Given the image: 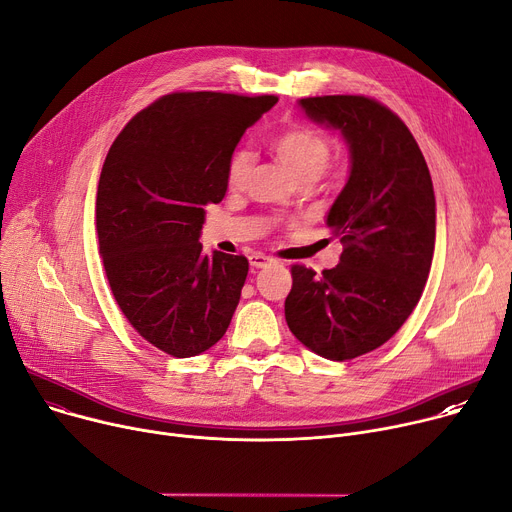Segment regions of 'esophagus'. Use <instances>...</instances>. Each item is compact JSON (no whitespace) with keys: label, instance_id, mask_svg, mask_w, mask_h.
Instances as JSON below:
<instances>
[{"label":"esophagus","instance_id":"esophagus-1","mask_svg":"<svg viewBox=\"0 0 512 512\" xmlns=\"http://www.w3.org/2000/svg\"><path fill=\"white\" fill-rule=\"evenodd\" d=\"M271 263H275V259H271V257L263 255V253H253V255L249 257V265H251L253 269H261V267L271 265Z\"/></svg>","mask_w":512,"mask_h":512}]
</instances>
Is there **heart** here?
Masks as SVG:
<instances>
[{"label":"heart","instance_id":"1","mask_svg":"<svg viewBox=\"0 0 512 512\" xmlns=\"http://www.w3.org/2000/svg\"><path fill=\"white\" fill-rule=\"evenodd\" d=\"M269 149L298 185H312L331 161L329 138L308 126H290L280 134H275L271 138ZM253 161L255 157L247 149L232 153L226 167V181L230 190L243 188L253 169Z\"/></svg>","mask_w":512,"mask_h":512}]
</instances>
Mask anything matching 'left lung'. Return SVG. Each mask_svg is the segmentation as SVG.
Listing matches in <instances>:
<instances>
[{
  "instance_id": "1",
  "label": "left lung",
  "mask_w": 512,
  "mask_h": 512,
  "mask_svg": "<svg viewBox=\"0 0 512 512\" xmlns=\"http://www.w3.org/2000/svg\"><path fill=\"white\" fill-rule=\"evenodd\" d=\"M349 149V177L327 214L343 243L339 265H294L286 322L316 355L345 361L384 345L421 300L435 251V192L406 124L376 100L298 102Z\"/></svg>"
}]
</instances>
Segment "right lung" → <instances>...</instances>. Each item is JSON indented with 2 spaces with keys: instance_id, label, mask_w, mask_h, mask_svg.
<instances>
[{
  "instance_id": "obj_1",
  "label": "right lung",
  "mask_w": 512,
  "mask_h": 512,
  "mask_svg": "<svg viewBox=\"0 0 512 512\" xmlns=\"http://www.w3.org/2000/svg\"><path fill=\"white\" fill-rule=\"evenodd\" d=\"M275 96L171 94L136 114L102 167L100 257L136 329L173 357L216 345L241 300L249 261L202 251L206 206L222 202L228 159Z\"/></svg>"
}]
</instances>
